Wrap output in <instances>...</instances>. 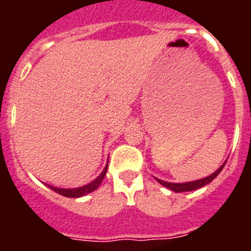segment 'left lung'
Here are the masks:
<instances>
[{"label":"left lung","mask_w":251,"mask_h":251,"mask_svg":"<svg viewBox=\"0 0 251 251\" xmlns=\"http://www.w3.org/2000/svg\"><path fill=\"white\" fill-rule=\"evenodd\" d=\"M226 163V162H225ZM225 163H224L223 166H221L219 170L216 171V172H214L212 175H210V176H207L206 178H202V179H197V181H192V182H186V183H171V182H166V181H162V179H158L156 178L157 181H158L159 183H161L162 186H165V187L170 188V190H172V191L175 192H187V191H194V190H197V188L200 187H203V186H206L207 183H210L214 178H216V176L219 174H220L221 171H223L224 166H225Z\"/></svg>","instance_id":"8db88e82"}]
</instances>
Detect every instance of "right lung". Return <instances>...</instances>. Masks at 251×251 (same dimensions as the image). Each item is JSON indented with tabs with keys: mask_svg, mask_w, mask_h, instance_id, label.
I'll return each mask as SVG.
<instances>
[{
	"mask_svg": "<svg viewBox=\"0 0 251 251\" xmlns=\"http://www.w3.org/2000/svg\"><path fill=\"white\" fill-rule=\"evenodd\" d=\"M106 168H108V165L105 166V168H104V171L101 172V175L99 177H97V178L93 181V182L88 183V185L83 186V187H79V188H57V187H54V186H49V187L52 190V191L57 192L59 195H61V196H65V197H74V199H76V197H81L84 196V195L86 194H90V192H93L94 190H97V188L99 187V185L101 183V181L104 179V177H105V174H106Z\"/></svg>",
	"mask_w": 251,
	"mask_h": 251,
	"instance_id": "obj_1",
	"label": "right lung"
}]
</instances>
